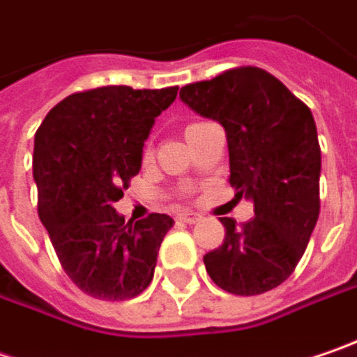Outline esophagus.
<instances>
[{
    "instance_id": "1",
    "label": "esophagus",
    "mask_w": 357,
    "mask_h": 357,
    "mask_svg": "<svg viewBox=\"0 0 357 357\" xmlns=\"http://www.w3.org/2000/svg\"><path fill=\"white\" fill-rule=\"evenodd\" d=\"M178 220L185 222V224H196V222L199 220V216L196 212H179Z\"/></svg>"
}]
</instances>
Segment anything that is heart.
<instances>
[{
    "label": "heart",
    "instance_id": "b5f03b06",
    "mask_svg": "<svg viewBox=\"0 0 357 357\" xmlns=\"http://www.w3.org/2000/svg\"><path fill=\"white\" fill-rule=\"evenodd\" d=\"M194 125H199V123H192V125H188V129H190V127H194ZM149 158H151V149L147 147V149H145V159H149Z\"/></svg>",
    "mask_w": 357,
    "mask_h": 357
}]
</instances>
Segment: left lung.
I'll return each instance as SVG.
<instances>
[{"instance_id": "obj_1", "label": "left lung", "mask_w": 357, "mask_h": 357, "mask_svg": "<svg viewBox=\"0 0 357 357\" xmlns=\"http://www.w3.org/2000/svg\"><path fill=\"white\" fill-rule=\"evenodd\" d=\"M179 98L218 121L228 141L230 185L255 218H222L224 242L204 257L210 279L232 295H261L289 279L319 218L321 149L309 107L279 78L241 66L185 84Z\"/></svg>"}]
</instances>
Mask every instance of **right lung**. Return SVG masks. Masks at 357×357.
<instances>
[{
    "label": "right lung",
    "instance_id": "right-lung-1",
    "mask_svg": "<svg viewBox=\"0 0 357 357\" xmlns=\"http://www.w3.org/2000/svg\"><path fill=\"white\" fill-rule=\"evenodd\" d=\"M178 86H100L60 100L33 139L38 214L73 283L102 301L143 293L158 264L167 214L133 224L115 210L139 174L143 145Z\"/></svg>",
    "mask_w": 357,
    "mask_h": 357
}]
</instances>
